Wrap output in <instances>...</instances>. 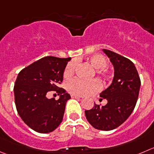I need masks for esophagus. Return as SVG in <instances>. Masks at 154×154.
<instances>
[{
  "instance_id": "obj_1",
  "label": "esophagus",
  "mask_w": 154,
  "mask_h": 154,
  "mask_svg": "<svg viewBox=\"0 0 154 154\" xmlns=\"http://www.w3.org/2000/svg\"><path fill=\"white\" fill-rule=\"evenodd\" d=\"M70 97H71V98H73V99H80V98H82L81 97H80V96H77V95H71Z\"/></svg>"
}]
</instances>
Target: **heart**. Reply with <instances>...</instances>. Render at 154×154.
Here are the masks:
<instances>
[{
  "label": "heart",
  "instance_id": "obj_1",
  "mask_svg": "<svg viewBox=\"0 0 154 154\" xmlns=\"http://www.w3.org/2000/svg\"><path fill=\"white\" fill-rule=\"evenodd\" d=\"M90 64L95 68V73L102 80H106L109 79L110 72L107 66L109 61L107 57L101 54H95L88 58ZM77 67V61H70L66 64L64 70V78L69 79L72 77ZM67 91L73 95L77 96H89L98 92L101 88V84L97 79L90 80H84L79 78H74L66 84Z\"/></svg>",
  "mask_w": 154,
  "mask_h": 154
}]
</instances>
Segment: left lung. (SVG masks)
<instances>
[{
    "label": "left lung",
    "instance_id": "left-lung-1",
    "mask_svg": "<svg viewBox=\"0 0 154 154\" xmlns=\"http://www.w3.org/2000/svg\"><path fill=\"white\" fill-rule=\"evenodd\" d=\"M115 69L111 85L100 93V101L106 99L104 106L97 105L86 110L85 116L96 129L110 131L124 123L135 107L140 87V79L131 60L110 50L103 49Z\"/></svg>",
    "mask_w": 154,
    "mask_h": 154
}]
</instances>
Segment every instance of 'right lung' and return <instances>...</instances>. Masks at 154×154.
I'll return each instance as SVG.
<instances>
[{"mask_svg":"<svg viewBox=\"0 0 154 154\" xmlns=\"http://www.w3.org/2000/svg\"><path fill=\"white\" fill-rule=\"evenodd\" d=\"M70 57L47 56L23 69L14 87L17 112L22 120L38 133L55 130L63 120L66 103L70 96L59 87L64 70ZM49 91L60 96L57 100L48 99Z\"/></svg>","mask_w":154,"mask_h":154,"instance_id":"obj_1","label":"right lung"}]
</instances>
